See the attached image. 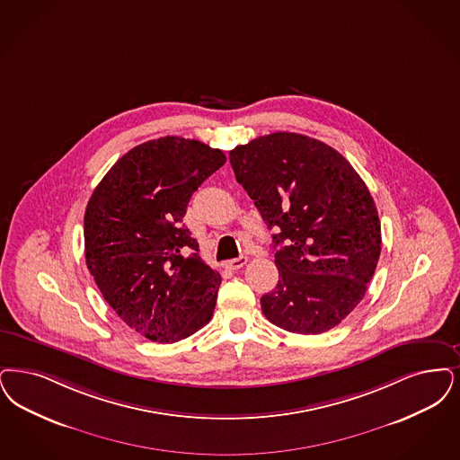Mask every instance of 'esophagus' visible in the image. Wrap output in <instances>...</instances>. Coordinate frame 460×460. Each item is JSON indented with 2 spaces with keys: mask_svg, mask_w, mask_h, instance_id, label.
Segmentation results:
<instances>
[{
  "mask_svg": "<svg viewBox=\"0 0 460 460\" xmlns=\"http://www.w3.org/2000/svg\"><path fill=\"white\" fill-rule=\"evenodd\" d=\"M246 261H248V258L246 257L233 258V260L226 261V267H227L229 270H238V269L246 265Z\"/></svg>",
  "mask_w": 460,
  "mask_h": 460,
  "instance_id": "1",
  "label": "esophagus"
}]
</instances>
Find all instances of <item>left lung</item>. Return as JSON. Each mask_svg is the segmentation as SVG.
<instances>
[{"label":"left lung","instance_id":"left-lung-1","mask_svg":"<svg viewBox=\"0 0 460 460\" xmlns=\"http://www.w3.org/2000/svg\"><path fill=\"white\" fill-rule=\"evenodd\" d=\"M229 161L276 233L279 282L261 296V312L284 331H331L365 297L380 258V219L367 184L335 148L289 131L238 146Z\"/></svg>","mask_w":460,"mask_h":460}]
</instances>
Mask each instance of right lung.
Instances as JSON below:
<instances>
[{
    "label": "right lung",
    "mask_w": 460,
    "mask_h": 460,
    "mask_svg": "<svg viewBox=\"0 0 460 460\" xmlns=\"http://www.w3.org/2000/svg\"><path fill=\"white\" fill-rule=\"evenodd\" d=\"M224 163L222 150L199 140H148L111 167L87 203V269L111 308L148 341L178 342L214 314L221 276L199 257L183 217Z\"/></svg>",
    "instance_id": "add662e5"
}]
</instances>
